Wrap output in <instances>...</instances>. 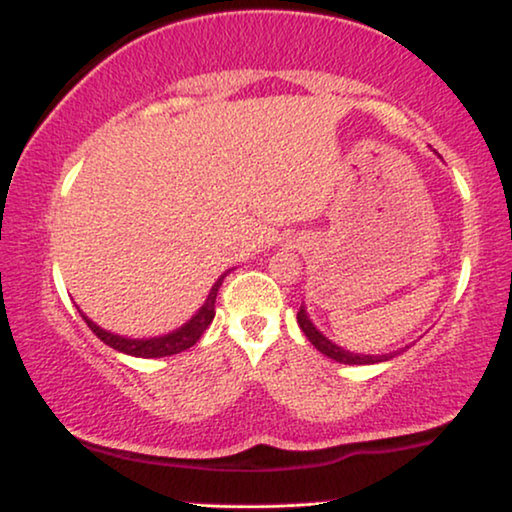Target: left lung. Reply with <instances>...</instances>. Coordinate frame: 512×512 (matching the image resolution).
<instances>
[{"instance_id": "8db88e82", "label": "left lung", "mask_w": 512, "mask_h": 512, "mask_svg": "<svg viewBox=\"0 0 512 512\" xmlns=\"http://www.w3.org/2000/svg\"><path fill=\"white\" fill-rule=\"evenodd\" d=\"M297 322H299V329L304 331L308 341H311V343L315 345V348H318V350L322 352V355L329 357V359H334V362H338V364H359V366H362V364L390 362L392 357H397V355H401L403 350H406V348H399V350H394V352H385V355H364V352L345 350V348H341V345H338V343L331 341L329 336L322 334V331H320L318 327H315V322L311 320V315H308L304 304H301L299 313H297Z\"/></svg>"}]
</instances>
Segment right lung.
I'll return each instance as SVG.
<instances>
[{
  "mask_svg": "<svg viewBox=\"0 0 512 512\" xmlns=\"http://www.w3.org/2000/svg\"><path fill=\"white\" fill-rule=\"evenodd\" d=\"M229 271H232V269H229ZM227 273H222V276L215 280L211 292H208L206 301L199 306V311L194 313L190 320L183 322L181 327L171 329V331H167V334H160V336H148V338L122 336V334H115V331L99 327L97 322H92L88 315L81 311V308H78V313L83 315V320L88 322V327L95 331V334L102 338L106 345H111L113 350L125 352V355H132V357H143V359L169 357V355H176V352H183L187 348H192V345L201 338V334H204V331L208 329V325H211L213 318H215V297H218V290H220L222 280H225Z\"/></svg>",
  "mask_w": 512,
  "mask_h": 512,
  "instance_id": "1",
  "label": "right lung"
}]
</instances>
